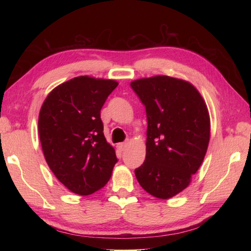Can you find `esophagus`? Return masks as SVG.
I'll use <instances>...</instances> for the list:
<instances>
[{"label":"esophagus","mask_w":251,"mask_h":251,"mask_svg":"<svg viewBox=\"0 0 251 251\" xmlns=\"http://www.w3.org/2000/svg\"><path fill=\"white\" fill-rule=\"evenodd\" d=\"M117 148H119V150H120V151H124L125 149H126V143H125V142L119 143V145H117Z\"/></svg>","instance_id":"obj_1"}]
</instances>
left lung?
<instances>
[{"instance_id":"8db88e82","label":"left lung","mask_w":251,"mask_h":251,"mask_svg":"<svg viewBox=\"0 0 251 251\" xmlns=\"http://www.w3.org/2000/svg\"><path fill=\"white\" fill-rule=\"evenodd\" d=\"M131 88L146 105V161L135 170L142 189L168 200L188 188L204 161L210 139L205 100L181 78L155 75L138 78Z\"/></svg>"}]
</instances>
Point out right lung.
Instances as JSON below:
<instances>
[{
  "label": "right lung",
  "instance_id": "1",
  "mask_svg": "<svg viewBox=\"0 0 251 251\" xmlns=\"http://www.w3.org/2000/svg\"><path fill=\"white\" fill-rule=\"evenodd\" d=\"M119 85L114 79L81 75L47 95L39 114L46 163L68 190L89 195L108 183L117 158L103 135L100 110Z\"/></svg>",
  "mask_w": 251,
  "mask_h": 251
}]
</instances>
